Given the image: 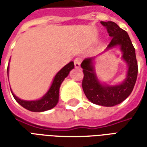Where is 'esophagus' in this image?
<instances>
[{"instance_id": "34e87169", "label": "esophagus", "mask_w": 147, "mask_h": 147, "mask_svg": "<svg viewBox=\"0 0 147 147\" xmlns=\"http://www.w3.org/2000/svg\"><path fill=\"white\" fill-rule=\"evenodd\" d=\"M74 64H75V67H76V68H80V64H81V60H80V58L75 59V61H74Z\"/></svg>"}]
</instances>
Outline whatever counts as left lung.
<instances>
[{"mask_svg": "<svg viewBox=\"0 0 147 147\" xmlns=\"http://www.w3.org/2000/svg\"><path fill=\"white\" fill-rule=\"evenodd\" d=\"M101 24L106 27L109 36L112 37L105 50L119 46L122 53V59L127 65L126 78L122 83L117 85L101 83L95 72L94 63L95 57L86 58L81 64L84 74L82 86L90 102L96 105L111 107L123 102L131 94L137 79L138 64L136 50L128 34L112 21H102Z\"/></svg>", "mask_w": 147, "mask_h": 147, "instance_id": "obj_1", "label": "left lung"}]
</instances>
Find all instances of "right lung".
<instances>
[{
    "mask_svg": "<svg viewBox=\"0 0 147 147\" xmlns=\"http://www.w3.org/2000/svg\"><path fill=\"white\" fill-rule=\"evenodd\" d=\"M74 67H75L74 62L71 61L64 67H62L61 70L56 74L49 89L42 98L34 100V101H26V100H22L16 97L11 90V94L14 97V98L16 99V101L21 106H23L27 110H30L31 112H44V111L49 110L51 109L54 108L58 103L60 86L64 79L68 76L71 70L73 69ZM7 71H8H8H9L8 66Z\"/></svg>",
    "mask_w": 147,
    "mask_h": 147,
    "instance_id": "right-lung-1",
    "label": "right lung"
}]
</instances>
